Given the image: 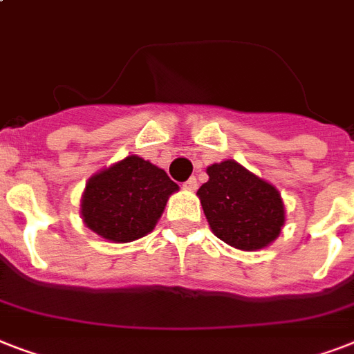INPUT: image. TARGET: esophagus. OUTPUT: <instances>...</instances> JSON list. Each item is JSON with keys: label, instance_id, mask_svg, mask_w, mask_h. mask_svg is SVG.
<instances>
[{"label": "esophagus", "instance_id": "34e87169", "mask_svg": "<svg viewBox=\"0 0 354 354\" xmlns=\"http://www.w3.org/2000/svg\"><path fill=\"white\" fill-rule=\"evenodd\" d=\"M198 187V182H196V178L191 176L187 182L183 183V189H187V191H194V189Z\"/></svg>", "mask_w": 354, "mask_h": 354}]
</instances>
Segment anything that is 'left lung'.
<instances>
[{"instance_id": "1", "label": "left lung", "mask_w": 354, "mask_h": 354, "mask_svg": "<svg viewBox=\"0 0 354 354\" xmlns=\"http://www.w3.org/2000/svg\"><path fill=\"white\" fill-rule=\"evenodd\" d=\"M207 176L196 196L211 232L221 241L242 252H257L279 236L285 204L272 183L235 160L213 163Z\"/></svg>"}]
</instances>
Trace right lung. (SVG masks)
I'll list each match as a JSON object with an SVG mask.
<instances>
[{
	"mask_svg": "<svg viewBox=\"0 0 354 354\" xmlns=\"http://www.w3.org/2000/svg\"><path fill=\"white\" fill-rule=\"evenodd\" d=\"M178 185L160 167L132 154L86 182L80 216L110 242H132L150 233Z\"/></svg>",
	"mask_w": 354,
	"mask_h": 354,
	"instance_id": "obj_1",
	"label": "right lung"
}]
</instances>
